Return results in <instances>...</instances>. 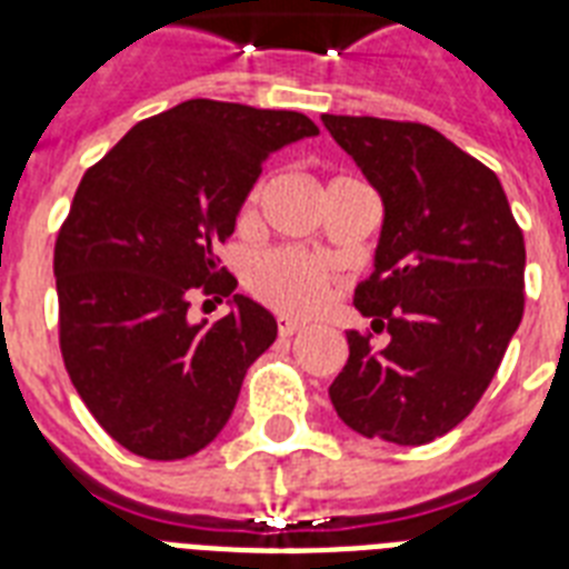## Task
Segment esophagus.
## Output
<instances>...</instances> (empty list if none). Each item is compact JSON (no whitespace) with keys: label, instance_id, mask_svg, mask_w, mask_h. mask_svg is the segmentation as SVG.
Wrapping results in <instances>:
<instances>
[{"label":"esophagus","instance_id":"esophagus-1","mask_svg":"<svg viewBox=\"0 0 569 569\" xmlns=\"http://www.w3.org/2000/svg\"><path fill=\"white\" fill-rule=\"evenodd\" d=\"M303 325L298 319H289V316H280L277 319V330H280V337H292V333H298Z\"/></svg>","mask_w":569,"mask_h":569}]
</instances>
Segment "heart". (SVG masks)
Listing matches in <instances>:
<instances>
[{
    "mask_svg": "<svg viewBox=\"0 0 569 569\" xmlns=\"http://www.w3.org/2000/svg\"><path fill=\"white\" fill-rule=\"evenodd\" d=\"M248 286L268 307L289 316H307L328 298L330 271L303 250L280 248L268 250L250 266Z\"/></svg>",
    "mask_w": 569,
    "mask_h": 569,
    "instance_id": "heart-1",
    "label": "heart"
}]
</instances>
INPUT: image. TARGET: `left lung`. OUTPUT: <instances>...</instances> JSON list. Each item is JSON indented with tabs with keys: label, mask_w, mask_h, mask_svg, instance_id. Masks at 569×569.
Returning <instances> with one entry per match:
<instances>
[{
	"label": "left lung",
	"mask_w": 569,
	"mask_h": 569,
	"mask_svg": "<svg viewBox=\"0 0 569 569\" xmlns=\"http://www.w3.org/2000/svg\"><path fill=\"white\" fill-rule=\"evenodd\" d=\"M383 203L330 401L351 431L425 446L472 413L522 321L526 241L490 168L425 123L321 114Z\"/></svg>",
	"instance_id": "obj_1"
}]
</instances>
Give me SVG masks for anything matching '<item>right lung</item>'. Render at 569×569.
<instances>
[{
  "label": "right lung",
  "mask_w": 569,
  "mask_h": 569,
  "mask_svg": "<svg viewBox=\"0 0 569 569\" xmlns=\"http://www.w3.org/2000/svg\"><path fill=\"white\" fill-rule=\"evenodd\" d=\"M312 136L301 111L186 100L84 171L56 241L58 339L84 407L132 455L206 449L277 339L274 316L244 295L214 326L188 307L236 289L212 244L232 236L268 156Z\"/></svg>",
  "instance_id": "obj_1"
}]
</instances>
